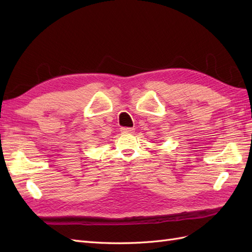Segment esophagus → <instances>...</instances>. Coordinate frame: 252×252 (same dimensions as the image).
<instances>
[{
  "instance_id": "34e87169",
  "label": "esophagus",
  "mask_w": 252,
  "mask_h": 252,
  "mask_svg": "<svg viewBox=\"0 0 252 252\" xmlns=\"http://www.w3.org/2000/svg\"><path fill=\"white\" fill-rule=\"evenodd\" d=\"M121 132L122 133H129V134H131V133L134 132V129H133V127H121Z\"/></svg>"
}]
</instances>
